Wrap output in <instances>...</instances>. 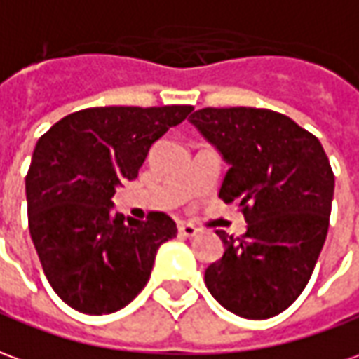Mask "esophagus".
Masks as SVG:
<instances>
[{
  "instance_id": "34e87169",
  "label": "esophagus",
  "mask_w": 359,
  "mask_h": 359,
  "mask_svg": "<svg viewBox=\"0 0 359 359\" xmlns=\"http://www.w3.org/2000/svg\"><path fill=\"white\" fill-rule=\"evenodd\" d=\"M179 233L182 237H194L198 233V229L192 223H179Z\"/></svg>"
}]
</instances>
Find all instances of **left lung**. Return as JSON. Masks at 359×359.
<instances>
[{
	"mask_svg": "<svg viewBox=\"0 0 359 359\" xmlns=\"http://www.w3.org/2000/svg\"><path fill=\"white\" fill-rule=\"evenodd\" d=\"M190 122L217 147L229 171L219 188L237 202L247 233L215 231L223 257L205 268V285L225 309L270 319L309 282L328 231L334 172L323 145L285 114L268 109H200Z\"/></svg>",
	"mask_w": 359,
	"mask_h": 359,
	"instance_id": "left-lung-1",
	"label": "left lung"
}]
</instances>
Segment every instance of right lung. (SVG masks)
<instances>
[{
    "label": "right lung",
    "mask_w": 359,
    "mask_h": 359,
    "mask_svg": "<svg viewBox=\"0 0 359 359\" xmlns=\"http://www.w3.org/2000/svg\"><path fill=\"white\" fill-rule=\"evenodd\" d=\"M190 112V104L95 107L67 114L39 140L25 179L29 231L52 290L69 307L87 315L126 307L147 284L157 249L177 237L163 212L124 223L112 215V196Z\"/></svg>",
    "instance_id": "right-lung-1"
}]
</instances>
